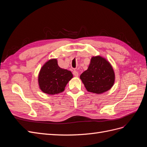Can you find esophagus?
Returning <instances> with one entry per match:
<instances>
[{"mask_svg":"<svg viewBox=\"0 0 147 147\" xmlns=\"http://www.w3.org/2000/svg\"><path fill=\"white\" fill-rule=\"evenodd\" d=\"M73 74H74V75L75 77H78V72H77V70H74V72H73Z\"/></svg>","mask_w":147,"mask_h":147,"instance_id":"34e87169","label":"esophagus"}]
</instances>
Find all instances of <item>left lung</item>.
I'll return each instance as SVG.
<instances>
[{
    "instance_id": "obj_1",
    "label": "left lung",
    "mask_w": 147,
    "mask_h": 147,
    "mask_svg": "<svg viewBox=\"0 0 147 147\" xmlns=\"http://www.w3.org/2000/svg\"><path fill=\"white\" fill-rule=\"evenodd\" d=\"M80 78L88 91L99 94L110 90L115 75L109 62L103 57L96 56L91 57L88 69Z\"/></svg>"
}]
</instances>
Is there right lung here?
I'll list each match as a JSON object with an SVG mask.
<instances>
[{"mask_svg":"<svg viewBox=\"0 0 147 147\" xmlns=\"http://www.w3.org/2000/svg\"><path fill=\"white\" fill-rule=\"evenodd\" d=\"M73 77L70 71L61 68L56 59L44 64L39 72L38 82L40 89L48 94L54 95L63 92L67 84Z\"/></svg>","mask_w":147,"mask_h":147,"instance_id":"add662e5","label":"right lung"}]
</instances>
